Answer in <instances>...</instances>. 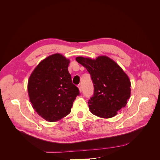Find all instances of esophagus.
Listing matches in <instances>:
<instances>
[{
	"mask_svg": "<svg viewBox=\"0 0 160 160\" xmlns=\"http://www.w3.org/2000/svg\"><path fill=\"white\" fill-rule=\"evenodd\" d=\"M77 87H78V88H79V91H82V86H81V84H79L78 85H77Z\"/></svg>",
	"mask_w": 160,
	"mask_h": 160,
	"instance_id": "obj_1",
	"label": "esophagus"
}]
</instances>
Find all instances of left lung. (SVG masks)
Instances as JSON below:
<instances>
[{"label":"left lung","mask_w":160,"mask_h":160,"mask_svg":"<svg viewBox=\"0 0 160 160\" xmlns=\"http://www.w3.org/2000/svg\"><path fill=\"white\" fill-rule=\"evenodd\" d=\"M76 61L87 69L94 86L88 101L91 112L99 118H110L124 108L130 98L131 83L118 64L106 56L96 59L77 57Z\"/></svg>","instance_id":"1"}]
</instances>
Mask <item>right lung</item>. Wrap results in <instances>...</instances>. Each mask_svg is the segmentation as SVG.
I'll return each instance as SVG.
<instances>
[{
    "instance_id": "1",
    "label": "right lung",
    "mask_w": 160,
    "mask_h": 160,
    "mask_svg": "<svg viewBox=\"0 0 160 160\" xmlns=\"http://www.w3.org/2000/svg\"><path fill=\"white\" fill-rule=\"evenodd\" d=\"M69 60L59 53L39 62L28 82V93L33 109L50 122L70 113L79 90L72 84L68 71Z\"/></svg>"
}]
</instances>
